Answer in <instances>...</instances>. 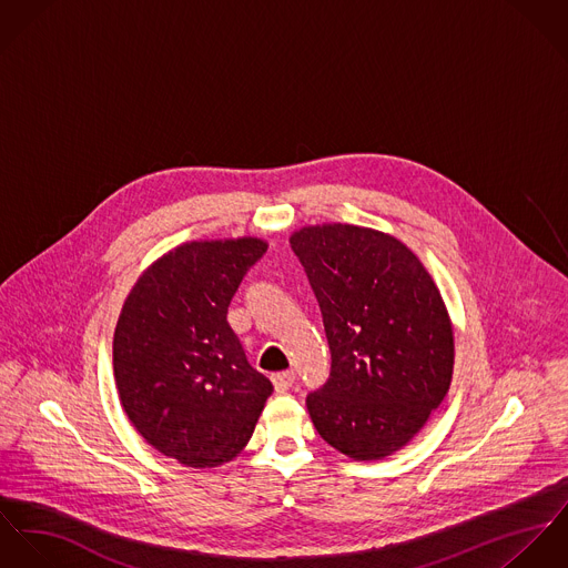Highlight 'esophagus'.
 Wrapping results in <instances>:
<instances>
[{"mask_svg":"<svg viewBox=\"0 0 568 568\" xmlns=\"http://www.w3.org/2000/svg\"><path fill=\"white\" fill-rule=\"evenodd\" d=\"M294 381H296V375H294L292 371H285V373H276V375H272V383H274V387H276L278 392L290 389V387L294 385Z\"/></svg>","mask_w":568,"mask_h":568,"instance_id":"1","label":"esophagus"}]
</instances>
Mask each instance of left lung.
I'll list each match as a JSON object with an SVG mask.
<instances>
[{
	"label": "left lung",
	"instance_id": "1",
	"mask_svg": "<svg viewBox=\"0 0 568 568\" xmlns=\"http://www.w3.org/2000/svg\"><path fill=\"white\" fill-rule=\"evenodd\" d=\"M331 348L328 381L307 396L320 438L353 459L403 448L453 378V326L427 267L396 237L353 224L290 237Z\"/></svg>",
	"mask_w": 568,
	"mask_h": 568
}]
</instances>
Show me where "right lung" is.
I'll use <instances>...</instances> for the list:
<instances>
[{"instance_id": "1", "label": "right lung", "mask_w": 568, "mask_h": 568, "mask_svg": "<svg viewBox=\"0 0 568 568\" xmlns=\"http://www.w3.org/2000/svg\"><path fill=\"white\" fill-rule=\"evenodd\" d=\"M265 251L256 237L183 244L136 278L118 320L113 371L128 420L191 468L231 462L274 392L226 320Z\"/></svg>"}]
</instances>
